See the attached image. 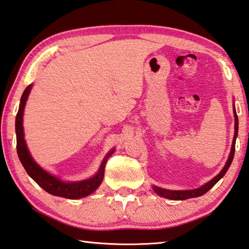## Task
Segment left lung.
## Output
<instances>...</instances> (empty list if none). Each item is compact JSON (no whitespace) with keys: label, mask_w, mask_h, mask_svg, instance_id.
Here are the masks:
<instances>
[{"label":"left lung","mask_w":249,"mask_h":249,"mask_svg":"<svg viewBox=\"0 0 249 249\" xmlns=\"http://www.w3.org/2000/svg\"><path fill=\"white\" fill-rule=\"evenodd\" d=\"M233 113H234V119H235V124H234V138L232 142V147H231V152H230L229 159L227 161V163L223 166V169L221 170L220 173L214 176L213 178L209 182L206 183L205 185H202L199 188H195V189H188V191H170V189H164L158 186H152V189L155 191L158 195L166 198V199H171V200H185V199H189V198H195V197H199L202 196L203 194H206L209 189H211L214 185L219 182V180L223 178L224 174L227 173V171L229 170L230 165H231L233 158H234V152H235V142H236V137H237V133H238V117L236 114V110H235V106H233Z\"/></svg>","instance_id":"left-lung-1"}]
</instances>
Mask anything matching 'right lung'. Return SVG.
I'll return each instance as SVG.
<instances>
[{"mask_svg": "<svg viewBox=\"0 0 249 249\" xmlns=\"http://www.w3.org/2000/svg\"><path fill=\"white\" fill-rule=\"evenodd\" d=\"M33 88V85H29L25 89L24 93L20 98L19 109H18L16 121H15V129H16V139H17V155L21 162L22 166L28 175L37 183L40 187H42L47 193L51 194L54 196L64 197L67 199H79L92 194L96 189L100 186L105 176V168L106 163L109 157L114 152V149H112L110 152L102 160L100 168L92 178L84 179V180H76V182H65L61 178H56L55 175H52L48 171L43 170L37 162L31 157L30 152L27 148V144L24 138V126H22V116H24V110L26 106V101L28 99L29 93Z\"/></svg>", "mask_w": 249, "mask_h": 249, "instance_id": "obj_1", "label": "right lung"}]
</instances>
